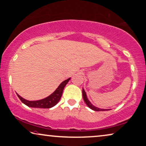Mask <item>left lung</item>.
<instances>
[{
	"instance_id": "1",
	"label": "left lung",
	"mask_w": 146,
	"mask_h": 146,
	"mask_svg": "<svg viewBox=\"0 0 146 146\" xmlns=\"http://www.w3.org/2000/svg\"><path fill=\"white\" fill-rule=\"evenodd\" d=\"M82 96H83V99L84 100L85 103L86 104V105L88 106L90 108L93 110L94 111H107V110H106V109H101V108H97L94 106H93L92 104L90 103V102L89 101V100L87 98V96H86V92L84 91V90L82 89Z\"/></svg>"
}]
</instances>
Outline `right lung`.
I'll return each instance as SVG.
<instances>
[{
    "instance_id": "add662e5",
    "label": "right lung",
    "mask_w": 146,
    "mask_h": 146,
    "mask_svg": "<svg viewBox=\"0 0 146 146\" xmlns=\"http://www.w3.org/2000/svg\"><path fill=\"white\" fill-rule=\"evenodd\" d=\"M70 79V78L64 81H63L59 85V86L57 88V89L51 95L45 98L40 100L29 101L24 99L23 98H22L21 96H20L18 94L17 96L19 98V99L21 100L22 102L25 104V105H27V106L29 107L38 108H50L56 105V104L60 100L62 95L63 90L65 86L67 84L68 82Z\"/></svg>"
}]
</instances>
